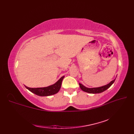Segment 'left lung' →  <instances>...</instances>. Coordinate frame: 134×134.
<instances>
[{"label":"left lung","instance_id":"obj_1","mask_svg":"<svg viewBox=\"0 0 134 134\" xmlns=\"http://www.w3.org/2000/svg\"><path fill=\"white\" fill-rule=\"evenodd\" d=\"M115 79L114 80H113L111 81L110 83H109L108 84L105 85V86H102L101 87H93V88H88L86 87V86H83V85L79 83V86H80L81 89L83 91V92L89 93H91V94H97V93H101L102 92H104L106 90H107L108 88L110 87L111 85H112L114 82L115 81Z\"/></svg>","mask_w":134,"mask_h":134}]
</instances>
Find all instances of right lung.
I'll return each mask as SVG.
<instances>
[{
	"mask_svg": "<svg viewBox=\"0 0 134 134\" xmlns=\"http://www.w3.org/2000/svg\"><path fill=\"white\" fill-rule=\"evenodd\" d=\"M64 76H62L55 83L51 85V86L44 87H37V88H30L25 86L27 89L30 92H32L35 94L39 96H49L53 95L58 93L61 87L62 82Z\"/></svg>",
	"mask_w": 134,
	"mask_h": 134,
	"instance_id": "add662e5",
	"label": "right lung"
}]
</instances>
